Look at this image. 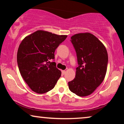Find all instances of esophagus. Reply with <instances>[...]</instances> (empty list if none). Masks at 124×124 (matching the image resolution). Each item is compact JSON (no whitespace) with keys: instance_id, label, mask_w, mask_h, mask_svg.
<instances>
[{"instance_id":"1","label":"esophagus","mask_w":124,"mask_h":124,"mask_svg":"<svg viewBox=\"0 0 124 124\" xmlns=\"http://www.w3.org/2000/svg\"><path fill=\"white\" fill-rule=\"evenodd\" d=\"M62 74H65L66 72H65V70H62Z\"/></svg>"}]
</instances>
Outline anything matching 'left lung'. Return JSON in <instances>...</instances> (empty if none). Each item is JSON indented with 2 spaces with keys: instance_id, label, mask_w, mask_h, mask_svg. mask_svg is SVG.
<instances>
[{
  "instance_id": "1",
  "label": "left lung",
  "mask_w": 124,
  "mask_h": 124,
  "mask_svg": "<svg viewBox=\"0 0 124 124\" xmlns=\"http://www.w3.org/2000/svg\"><path fill=\"white\" fill-rule=\"evenodd\" d=\"M78 67L76 77L68 82L69 89L79 96L94 92L104 80L108 58L106 47L92 34L79 33L71 37Z\"/></svg>"
}]
</instances>
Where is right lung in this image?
I'll use <instances>...</instances> for the list:
<instances>
[{
	"mask_svg": "<svg viewBox=\"0 0 124 124\" xmlns=\"http://www.w3.org/2000/svg\"><path fill=\"white\" fill-rule=\"evenodd\" d=\"M50 32L38 30L25 37L18 47L17 62L20 74L32 90L43 94L55 87L61 76L56 67L55 51L67 38Z\"/></svg>",
	"mask_w": 124,
	"mask_h": 124,
	"instance_id": "1",
	"label": "right lung"
}]
</instances>
